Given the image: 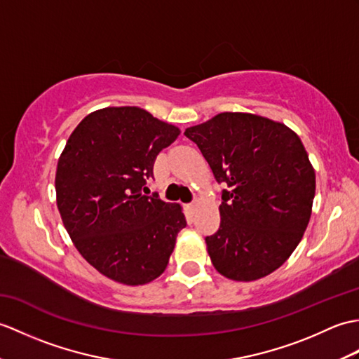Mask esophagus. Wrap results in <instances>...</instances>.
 Instances as JSON below:
<instances>
[{
	"label": "esophagus",
	"mask_w": 359,
	"mask_h": 359,
	"mask_svg": "<svg viewBox=\"0 0 359 359\" xmlns=\"http://www.w3.org/2000/svg\"><path fill=\"white\" fill-rule=\"evenodd\" d=\"M197 206H198V202H197V200H194V202L189 205V210H191V211H196Z\"/></svg>",
	"instance_id": "34e87169"
}]
</instances>
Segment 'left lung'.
I'll return each mask as SVG.
<instances>
[{
  "label": "left lung",
  "instance_id": "obj_1",
  "mask_svg": "<svg viewBox=\"0 0 359 359\" xmlns=\"http://www.w3.org/2000/svg\"><path fill=\"white\" fill-rule=\"evenodd\" d=\"M222 191L220 228L206 237L214 268L254 281L285 263L303 238L315 171L302 139L285 123L251 113H220L185 130Z\"/></svg>",
  "mask_w": 359,
  "mask_h": 359
}]
</instances>
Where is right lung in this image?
<instances>
[{
	"instance_id": "right-lung-1",
	"label": "right lung",
	"mask_w": 359,
	"mask_h": 359,
	"mask_svg": "<svg viewBox=\"0 0 359 359\" xmlns=\"http://www.w3.org/2000/svg\"><path fill=\"white\" fill-rule=\"evenodd\" d=\"M180 135L139 107L86 116L57 161L56 203L79 254L105 277L139 286L166 269L179 231V203L142 194L157 154Z\"/></svg>"
}]
</instances>
